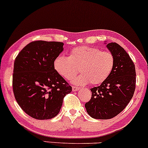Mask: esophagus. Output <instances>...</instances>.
Here are the masks:
<instances>
[{
  "instance_id": "34e87169",
  "label": "esophagus",
  "mask_w": 148,
  "mask_h": 148,
  "mask_svg": "<svg viewBox=\"0 0 148 148\" xmlns=\"http://www.w3.org/2000/svg\"><path fill=\"white\" fill-rule=\"evenodd\" d=\"M79 89V87H77V86H72V90L73 91H77Z\"/></svg>"
}]
</instances>
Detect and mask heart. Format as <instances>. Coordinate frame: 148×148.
I'll return each instance as SVG.
<instances>
[{"mask_svg":"<svg viewBox=\"0 0 148 148\" xmlns=\"http://www.w3.org/2000/svg\"><path fill=\"white\" fill-rule=\"evenodd\" d=\"M115 56L109 51H101L95 47L84 46L72 49L69 56L60 55L54 60L56 71L65 79H73L78 84L98 85L108 79L115 65Z\"/></svg>","mask_w":148,"mask_h":148,"instance_id":"heart-1","label":"heart"}]
</instances>
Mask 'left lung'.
Returning <instances> with one entry per match:
<instances>
[{
    "mask_svg": "<svg viewBox=\"0 0 148 148\" xmlns=\"http://www.w3.org/2000/svg\"><path fill=\"white\" fill-rule=\"evenodd\" d=\"M107 47L115 56L113 71L100 86L91 88V99L86 103L92 118L111 119L121 113L134 95L136 88L135 64L121 46L111 42Z\"/></svg>",
    "mask_w": 148,
    "mask_h": 148,
    "instance_id": "1",
    "label": "left lung"
}]
</instances>
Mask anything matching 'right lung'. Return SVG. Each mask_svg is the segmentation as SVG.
Segmentation results:
<instances>
[{"instance_id": "1", "label": "right lung", "mask_w": 148, "mask_h": 148, "mask_svg": "<svg viewBox=\"0 0 148 148\" xmlns=\"http://www.w3.org/2000/svg\"><path fill=\"white\" fill-rule=\"evenodd\" d=\"M60 42L37 40L18 53L14 63L13 92L26 114L37 120L56 117L72 86L56 71L54 60L63 50Z\"/></svg>"}]
</instances>
